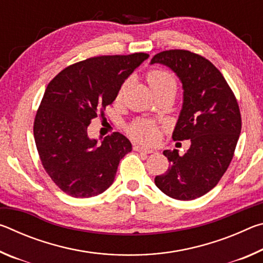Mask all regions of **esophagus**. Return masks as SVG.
Wrapping results in <instances>:
<instances>
[{"mask_svg":"<svg viewBox=\"0 0 263 263\" xmlns=\"http://www.w3.org/2000/svg\"><path fill=\"white\" fill-rule=\"evenodd\" d=\"M135 151L136 152H139V153H144V154H151V153H154L153 149L151 148H146V147H142V146H139V145H136L135 147Z\"/></svg>","mask_w":263,"mask_h":263,"instance_id":"esophagus-1","label":"esophagus"}]
</instances>
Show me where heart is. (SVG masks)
<instances>
[{
    "label": "heart",
    "mask_w": 263,
    "mask_h": 263,
    "mask_svg": "<svg viewBox=\"0 0 263 263\" xmlns=\"http://www.w3.org/2000/svg\"><path fill=\"white\" fill-rule=\"evenodd\" d=\"M146 79H147V82L154 95L173 94L175 96L177 83L172 73L164 69H153L147 73ZM124 89H125V84L121 89V94L124 91ZM157 132V126L152 122L142 121V119L133 122L128 126V133L133 139L140 142H146V144H149V142L155 140Z\"/></svg>",
    "instance_id": "1"
}]
</instances>
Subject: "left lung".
Returning <instances> with one entry per match:
<instances>
[{
  "mask_svg": "<svg viewBox=\"0 0 263 263\" xmlns=\"http://www.w3.org/2000/svg\"><path fill=\"white\" fill-rule=\"evenodd\" d=\"M167 66L180 79L183 104L173 139H190L183 155L163 151L171 167L154 179L163 194L191 201L215 188L233 158L241 116L233 91L212 62L185 50L155 54L151 65Z\"/></svg>",
  "mask_w": 263,
  "mask_h": 263,
  "instance_id": "1",
  "label": "left lung"
}]
</instances>
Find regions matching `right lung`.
<instances>
[{"mask_svg":"<svg viewBox=\"0 0 263 263\" xmlns=\"http://www.w3.org/2000/svg\"><path fill=\"white\" fill-rule=\"evenodd\" d=\"M148 57L90 58L68 66L48 83L35 114L33 136L44 168L64 193L87 198L112 184L119 161L132 151L131 142L114 132L99 144L89 138L88 126Z\"/></svg>","mask_w":263,"mask_h":263,"instance_id":"1","label":"right lung"}]
</instances>
